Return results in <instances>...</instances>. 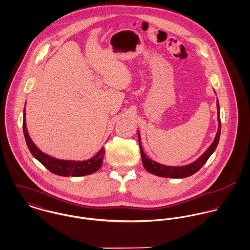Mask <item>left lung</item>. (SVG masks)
Segmentation results:
<instances>
[{
    "label": "left lung",
    "mask_w": 250,
    "mask_h": 250,
    "mask_svg": "<svg viewBox=\"0 0 250 250\" xmlns=\"http://www.w3.org/2000/svg\"><path fill=\"white\" fill-rule=\"evenodd\" d=\"M217 107H218V121H219V127L218 131L216 134V137L214 142L211 144V146L207 148V150L196 160L194 163L186 165V166L181 167H170L165 166L162 164H159L151 159H149L144 152L142 145H141V137L138 132L139 146H140V150H141V156H142V161L144 167L150 173H153L157 176H162V177H170V178H184L188 177L192 174L195 173L197 170L201 168L209 157L212 155V153L215 151L217 148V146L220 141V136H221V117H220V104L219 102H217Z\"/></svg>",
    "instance_id": "1"
}]
</instances>
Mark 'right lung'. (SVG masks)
I'll return each mask as SVG.
<instances>
[{
	"instance_id": "right-lung-1",
	"label": "right lung",
	"mask_w": 250,
	"mask_h": 250,
	"mask_svg": "<svg viewBox=\"0 0 250 250\" xmlns=\"http://www.w3.org/2000/svg\"><path fill=\"white\" fill-rule=\"evenodd\" d=\"M23 131L26 139V143L31 154L51 172L61 176H83L97 171L103 164L105 149L102 147L101 150L91 159L86 161H70L60 160L54 158L44 152H42L32 142L28 135L26 125V110L24 109L23 117Z\"/></svg>"
}]
</instances>
